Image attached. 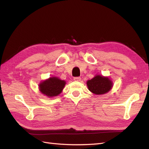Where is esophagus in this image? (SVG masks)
Segmentation results:
<instances>
[{
	"label": "esophagus",
	"mask_w": 149,
	"mask_h": 149,
	"mask_svg": "<svg viewBox=\"0 0 149 149\" xmlns=\"http://www.w3.org/2000/svg\"><path fill=\"white\" fill-rule=\"evenodd\" d=\"M74 81H79L81 80V78L80 77H74Z\"/></svg>",
	"instance_id": "1"
}]
</instances>
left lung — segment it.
Masks as SVG:
<instances>
[{
    "instance_id": "1",
    "label": "left lung",
    "mask_w": 149,
    "mask_h": 149,
    "mask_svg": "<svg viewBox=\"0 0 149 149\" xmlns=\"http://www.w3.org/2000/svg\"><path fill=\"white\" fill-rule=\"evenodd\" d=\"M87 86L90 91L100 95L109 91L112 86V83L108 78L97 75L91 80L88 81Z\"/></svg>"
}]
</instances>
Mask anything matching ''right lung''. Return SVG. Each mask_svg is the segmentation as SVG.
Returning <instances> with one entry per match:
<instances>
[{"instance_id": "add662e5", "label": "right lung", "mask_w": 149, "mask_h": 149, "mask_svg": "<svg viewBox=\"0 0 149 149\" xmlns=\"http://www.w3.org/2000/svg\"><path fill=\"white\" fill-rule=\"evenodd\" d=\"M66 83L56 77L49 78L39 85L40 90L43 94L48 97L56 96L60 94L64 88Z\"/></svg>"}]
</instances>
